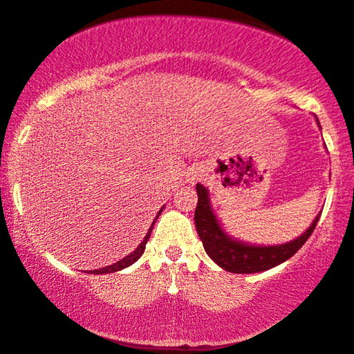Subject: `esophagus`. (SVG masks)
Here are the masks:
<instances>
[{
	"label": "esophagus",
	"mask_w": 354,
	"mask_h": 354,
	"mask_svg": "<svg viewBox=\"0 0 354 354\" xmlns=\"http://www.w3.org/2000/svg\"><path fill=\"white\" fill-rule=\"evenodd\" d=\"M201 176H203V169H201V168H194V169H192V171H191V174H189V183H192V185H194V183L198 181Z\"/></svg>",
	"instance_id": "esophagus-1"
}]
</instances>
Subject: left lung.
<instances>
[{
	"mask_svg": "<svg viewBox=\"0 0 354 354\" xmlns=\"http://www.w3.org/2000/svg\"><path fill=\"white\" fill-rule=\"evenodd\" d=\"M317 119V118H315ZM319 124V119H317ZM320 127V124H319ZM198 205L194 210L196 230L201 241H203L205 253L209 254L214 263L223 268L229 272L236 274H253V272H263L271 270L281 263L288 261L296 254L308 236L314 232L317 222L320 218V212L312 221L308 229L296 236L294 240L286 241L279 245H257L248 241L239 240L230 234H227L222 227L209 199V189L198 183Z\"/></svg>",
	"mask_w": 354,
	"mask_h": 354,
	"instance_id": "8db88e82",
	"label": "left lung"
}]
</instances>
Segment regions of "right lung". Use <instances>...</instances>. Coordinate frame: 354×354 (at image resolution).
Returning <instances> with one entry per match:
<instances>
[{
	"label": "right lung",
	"mask_w": 354,
	"mask_h": 354,
	"mask_svg": "<svg viewBox=\"0 0 354 354\" xmlns=\"http://www.w3.org/2000/svg\"><path fill=\"white\" fill-rule=\"evenodd\" d=\"M163 207H165V205H163ZM163 207L158 210V214H156L155 221L151 222V225H150L149 232H147L145 239L142 240L140 243H138V247H137L136 250H133V252H132L131 254H127V257L122 258V259H120V261H118V263H114V265H111V266H106V268H101V270H93V271H89V274H109V272L120 271V270H124V268H129V266H131V265H133V263H136L137 259L140 258L142 254H144V252H145V245H147V241H149V239H150V235H151V230H153V225H155L156 218L160 217V214H162Z\"/></svg>",
	"instance_id": "1"
}]
</instances>
